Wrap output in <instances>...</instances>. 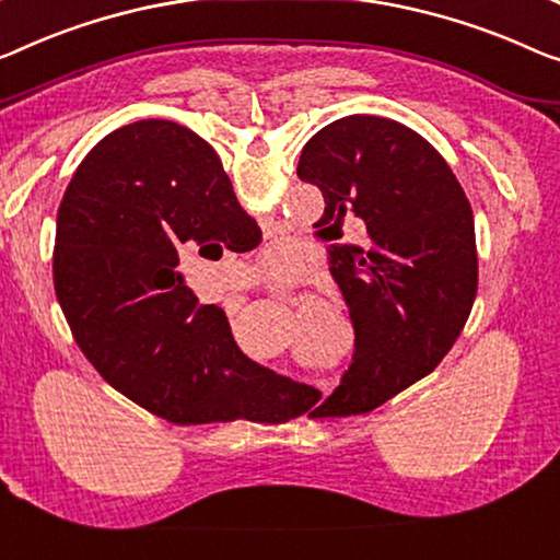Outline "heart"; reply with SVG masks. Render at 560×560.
<instances>
[{"label":"heart","instance_id":"heart-1","mask_svg":"<svg viewBox=\"0 0 560 560\" xmlns=\"http://www.w3.org/2000/svg\"><path fill=\"white\" fill-rule=\"evenodd\" d=\"M266 266H269L273 277H281L291 269V256L283 248H271V252H266Z\"/></svg>","mask_w":560,"mask_h":560}]
</instances>
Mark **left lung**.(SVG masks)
<instances>
[{
	"mask_svg": "<svg viewBox=\"0 0 560 560\" xmlns=\"http://www.w3.org/2000/svg\"><path fill=\"white\" fill-rule=\"evenodd\" d=\"M296 175L327 203L316 221L322 238H341L345 215L366 226L364 246H331L354 354L312 417L372 412L435 370L460 337L478 291L472 208L428 140L377 115L322 128Z\"/></svg>",
	"mask_w": 560,
	"mask_h": 560,
	"instance_id": "left-lung-1",
	"label": "left lung"
}]
</instances>
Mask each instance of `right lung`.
Returning a JSON list of instances; mask_svg holds the SVG:
<instances>
[{
  "label": "right lung",
  "mask_w": 560,
  "mask_h": 560,
  "mask_svg": "<svg viewBox=\"0 0 560 560\" xmlns=\"http://www.w3.org/2000/svg\"><path fill=\"white\" fill-rule=\"evenodd\" d=\"M188 241L231 252L261 244L215 150L171 120L100 140L67 186L55 238V291L82 354L107 385L173 424L304 415L319 389L248 360L226 312L183 283L178 246Z\"/></svg>",
  "instance_id": "1"
}]
</instances>
